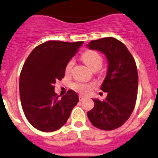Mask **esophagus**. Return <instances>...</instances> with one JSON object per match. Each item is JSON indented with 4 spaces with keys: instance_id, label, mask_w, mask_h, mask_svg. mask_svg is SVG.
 Masks as SVG:
<instances>
[{
    "instance_id": "esophagus-1",
    "label": "esophagus",
    "mask_w": 158,
    "mask_h": 158,
    "mask_svg": "<svg viewBox=\"0 0 158 158\" xmlns=\"http://www.w3.org/2000/svg\"><path fill=\"white\" fill-rule=\"evenodd\" d=\"M84 98H85V97L82 96V95H79V101H80V102H82V101L83 100Z\"/></svg>"
}]
</instances>
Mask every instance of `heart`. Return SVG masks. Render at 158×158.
Instances as JSON below:
<instances>
[{"instance_id":"1","label":"heart","mask_w":158,"mask_h":158,"mask_svg":"<svg viewBox=\"0 0 158 158\" xmlns=\"http://www.w3.org/2000/svg\"><path fill=\"white\" fill-rule=\"evenodd\" d=\"M83 61L85 62L86 65L89 67L92 71H97L101 69L102 63H103V58L102 55L98 53L96 51L89 50L85 52L82 56ZM75 64L74 60H70L67 63L66 67H65V72L66 73H70L72 72V69L73 68V65ZM94 85L92 83H86V82H75L72 85V87L74 89H76V91L82 94H87L89 90L92 89Z\"/></svg>"}]
</instances>
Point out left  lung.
<instances>
[{
    "label": "left lung",
    "mask_w": 158,
    "mask_h": 158,
    "mask_svg": "<svg viewBox=\"0 0 158 158\" xmlns=\"http://www.w3.org/2000/svg\"><path fill=\"white\" fill-rule=\"evenodd\" d=\"M86 46L103 52L109 64L101 86L107 97L103 101L93 99L94 107L87 116L94 127L114 130L128 120L135 106L139 82L135 61L126 45L114 38L91 41Z\"/></svg>",
    "instance_id": "1"
}]
</instances>
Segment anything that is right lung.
<instances>
[{"instance_id": "right-lung-1", "label": "right lung", "mask_w": 158, "mask_h": 158, "mask_svg": "<svg viewBox=\"0 0 158 158\" xmlns=\"http://www.w3.org/2000/svg\"><path fill=\"white\" fill-rule=\"evenodd\" d=\"M82 43L44 42L32 50L24 63L19 76L21 105L29 123L38 130L51 132L60 128L79 102L72 89L59 98L54 84L64 77L67 63Z\"/></svg>"}]
</instances>
